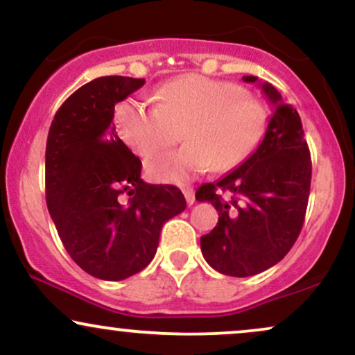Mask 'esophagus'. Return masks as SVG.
<instances>
[{"label": "esophagus", "instance_id": "34e87169", "mask_svg": "<svg viewBox=\"0 0 355 355\" xmlns=\"http://www.w3.org/2000/svg\"><path fill=\"white\" fill-rule=\"evenodd\" d=\"M182 191H183V195H185L187 203H189V205H193V202H195V191H193V189L187 187V189H183Z\"/></svg>", "mask_w": 355, "mask_h": 355}]
</instances>
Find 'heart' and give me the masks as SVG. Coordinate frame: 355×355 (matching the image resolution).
Segmentation results:
<instances>
[{"mask_svg": "<svg viewBox=\"0 0 355 355\" xmlns=\"http://www.w3.org/2000/svg\"><path fill=\"white\" fill-rule=\"evenodd\" d=\"M157 105L135 98L116 103V132L141 157L155 180L187 183L210 168L223 172L237 166L257 148L267 128V110L237 83L183 75L155 93ZM182 133L180 134V132Z\"/></svg>", "mask_w": 355, "mask_h": 355, "instance_id": "obj_1", "label": "heart"}]
</instances>
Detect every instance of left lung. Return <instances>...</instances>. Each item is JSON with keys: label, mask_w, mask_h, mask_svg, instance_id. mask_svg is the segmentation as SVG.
I'll return each instance as SVG.
<instances>
[{"label": "left lung", "mask_w": 355, "mask_h": 355, "mask_svg": "<svg viewBox=\"0 0 355 355\" xmlns=\"http://www.w3.org/2000/svg\"><path fill=\"white\" fill-rule=\"evenodd\" d=\"M259 83L257 76H242ZM274 107L262 144L234 172L195 193L210 202L218 222L202 235V254L220 274L250 277L288 254L302 230L312 162L302 121L270 83H259Z\"/></svg>", "instance_id": "left-lung-1"}]
</instances>
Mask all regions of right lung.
<instances>
[{
  "label": "right lung",
  "mask_w": 355,
  "mask_h": 355,
  "mask_svg": "<svg viewBox=\"0 0 355 355\" xmlns=\"http://www.w3.org/2000/svg\"><path fill=\"white\" fill-rule=\"evenodd\" d=\"M144 78L100 76L76 89L46 140V205L70 257L89 275L123 280L152 262L166 220L185 210L173 185L141 180V162L115 132L113 112ZM130 198L123 204L119 195Z\"/></svg>",
  "instance_id": "add662e5"
}]
</instances>
